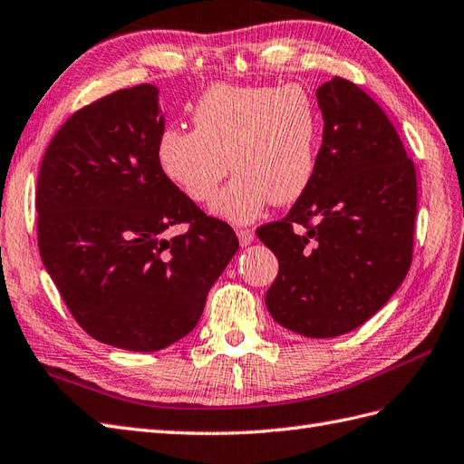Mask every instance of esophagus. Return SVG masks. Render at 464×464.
I'll return each instance as SVG.
<instances>
[{
  "label": "esophagus",
  "mask_w": 464,
  "mask_h": 464,
  "mask_svg": "<svg viewBox=\"0 0 464 464\" xmlns=\"http://www.w3.org/2000/svg\"><path fill=\"white\" fill-rule=\"evenodd\" d=\"M237 237H239L241 246H246L255 241V231L253 229H237Z\"/></svg>",
  "instance_id": "obj_1"
}]
</instances>
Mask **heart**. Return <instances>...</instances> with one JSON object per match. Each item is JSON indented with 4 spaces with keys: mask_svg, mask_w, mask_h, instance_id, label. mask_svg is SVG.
I'll return each instance as SVG.
<instances>
[{
    "mask_svg": "<svg viewBox=\"0 0 464 464\" xmlns=\"http://www.w3.org/2000/svg\"><path fill=\"white\" fill-rule=\"evenodd\" d=\"M194 129L169 127L157 140L162 176L204 204L231 165L236 176L211 201L213 216L233 225L255 221L268 204H292L310 186L319 113L300 84L227 86L201 93Z\"/></svg>",
    "mask_w": 464,
    "mask_h": 464,
    "instance_id": "b5f03b06",
    "label": "heart"
}]
</instances>
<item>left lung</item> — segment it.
<instances>
[{
    "label": "left lung",
    "instance_id": "8db88e82",
    "mask_svg": "<svg viewBox=\"0 0 464 464\" xmlns=\"http://www.w3.org/2000/svg\"><path fill=\"white\" fill-rule=\"evenodd\" d=\"M324 140L305 192L282 221L256 229L278 258L266 292L275 322L312 339L368 322L411 265L418 184L380 105L345 78L317 92Z\"/></svg>",
    "mask_w": 464,
    "mask_h": 464
}]
</instances>
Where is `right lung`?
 Masks as SVG:
<instances>
[{
    "instance_id": "right-lung-1",
    "label": "right lung",
    "mask_w": 464,
    "mask_h": 464,
    "mask_svg": "<svg viewBox=\"0 0 464 464\" xmlns=\"http://www.w3.org/2000/svg\"><path fill=\"white\" fill-rule=\"evenodd\" d=\"M159 88L119 90L76 111L46 149L37 184L43 265L78 325L105 345L152 353L192 331L239 248L162 176ZM186 222L182 236L165 237Z\"/></svg>"
}]
</instances>
